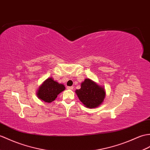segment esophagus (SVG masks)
<instances>
[{"label":"esophagus","instance_id":"1","mask_svg":"<svg viewBox=\"0 0 150 150\" xmlns=\"http://www.w3.org/2000/svg\"><path fill=\"white\" fill-rule=\"evenodd\" d=\"M67 89H68L71 90V89H74V87H72V86H68V87H67Z\"/></svg>","mask_w":150,"mask_h":150}]
</instances>
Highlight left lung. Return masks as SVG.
Segmentation results:
<instances>
[{"mask_svg":"<svg viewBox=\"0 0 150 150\" xmlns=\"http://www.w3.org/2000/svg\"><path fill=\"white\" fill-rule=\"evenodd\" d=\"M81 102L88 108H96L103 102L105 90L91 80L86 79L81 83V88L76 90Z\"/></svg>","mask_w":150,"mask_h":150,"instance_id":"left-lung-1","label":"left lung"}]
</instances>
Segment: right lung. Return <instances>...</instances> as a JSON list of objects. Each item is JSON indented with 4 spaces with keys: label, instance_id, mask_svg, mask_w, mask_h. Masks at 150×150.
<instances>
[{
    "label": "right lung",
    "instance_id": "right-lung-1",
    "mask_svg": "<svg viewBox=\"0 0 150 150\" xmlns=\"http://www.w3.org/2000/svg\"><path fill=\"white\" fill-rule=\"evenodd\" d=\"M64 89L65 87L63 84L54 81V79L50 77L47 79L40 87L37 95L38 98L45 102L50 103L54 101L59 94Z\"/></svg>",
    "mask_w": 150,
    "mask_h": 150
}]
</instances>
